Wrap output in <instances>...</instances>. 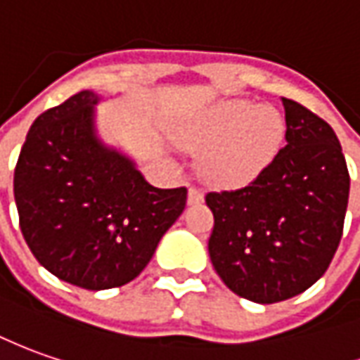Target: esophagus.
<instances>
[{"label":"esophagus","mask_w":360,"mask_h":360,"mask_svg":"<svg viewBox=\"0 0 360 360\" xmlns=\"http://www.w3.org/2000/svg\"><path fill=\"white\" fill-rule=\"evenodd\" d=\"M189 205H199L205 200V195H202V191L197 189V187H191L189 189Z\"/></svg>","instance_id":"obj_1"}]
</instances>
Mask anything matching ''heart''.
<instances>
[{
    "instance_id": "1",
    "label": "heart",
    "mask_w": 360,
    "mask_h": 360,
    "mask_svg": "<svg viewBox=\"0 0 360 360\" xmlns=\"http://www.w3.org/2000/svg\"><path fill=\"white\" fill-rule=\"evenodd\" d=\"M285 138L278 110L252 100H231L207 110L177 131L181 148L202 153L200 173L219 187H242L262 173Z\"/></svg>"
}]
</instances>
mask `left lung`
I'll return each mask as SVG.
<instances>
[{"label": "left lung", "mask_w": 360, "mask_h": 360, "mask_svg": "<svg viewBox=\"0 0 360 360\" xmlns=\"http://www.w3.org/2000/svg\"><path fill=\"white\" fill-rule=\"evenodd\" d=\"M285 148L250 185L207 193L214 217L209 254L226 288L278 303L311 288L343 236L349 171L333 128L282 98Z\"/></svg>", "instance_id": "obj_1"}]
</instances>
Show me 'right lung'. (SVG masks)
<instances>
[{
  "instance_id": "add662e5",
  "label": "right lung",
  "mask_w": 360,
  "mask_h": 360,
  "mask_svg": "<svg viewBox=\"0 0 360 360\" xmlns=\"http://www.w3.org/2000/svg\"><path fill=\"white\" fill-rule=\"evenodd\" d=\"M98 102L82 90L43 112L13 177L33 256L58 280L92 292L138 278L187 202L185 187L149 185L134 161L98 139Z\"/></svg>"
}]
</instances>
